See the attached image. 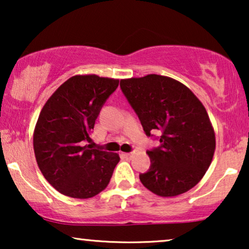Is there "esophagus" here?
Here are the masks:
<instances>
[{"instance_id": "esophagus-1", "label": "esophagus", "mask_w": 249, "mask_h": 249, "mask_svg": "<svg viewBox=\"0 0 249 249\" xmlns=\"http://www.w3.org/2000/svg\"><path fill=\"white\" fill-rule=\"evenodd\" d=\"M134 155H135V153H124V154L125 159H132L134 158Z\"/></svg>"}]
</instances>
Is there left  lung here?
Segmentation results:
<instances>
[{
	"instance_id": "left-lung-1",
	"label": "left lung",
	"mask_w": 249,
	"mask_h": 249,
	"mask_svg": "<svg viewBox=\"0 0 249 249\" xmlns=\"http://www.w3.org/2000/svg\"><path fill=\"white\" fill-rule=\"evenodd\" d=\"M145 134L161 132V146L147 154L151 168L139 176L155 195L175 197L198 183L215 152V132L206 108L186 85L161 74L120 80Z\"/></svg>"
}]
</instances>
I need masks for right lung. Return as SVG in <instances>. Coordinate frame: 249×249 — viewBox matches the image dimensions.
<instances>
[{
	"mask_svg": "<svg viewBox=\"0 0 249 249\" xmlns=\"http://www.w3.org/2000/svg\"><path fill=\"white\" fill-rule=\"evenodd\" d=\"M119 79L76 74L46 101L33 135L36 162L44 178L63 195L86 199L107 188L117 153L93 148L91 130Z\"/></svg>",
	"mask_w": 249,
	"mask_h": 249,
	"instance_id": "right-lung-1",
	"label": "right lung"
}]
</instances>
